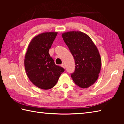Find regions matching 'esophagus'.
I'll use <instances>...</instances> for the list:
<instances>
[{"instance_id":"1","label":"esophagus","mask_w":124,"mask_h":124,"mask_svg":"<svg viewBox=\"0 0 124 124\" xmlns=\"http://www.w3.org/2000/svg\"><path fill=\"white\" fill-rule=\"evenodd\" d=\"M61 66L63 67V68H66V66H65V65H64V64H62V65H61Z\"/></svg>"}]
</instances>
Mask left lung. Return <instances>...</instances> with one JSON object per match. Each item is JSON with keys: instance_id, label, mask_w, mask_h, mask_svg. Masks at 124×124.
<instances>
[{"instance_id": "8db88e82", "label": "left lung", "mask_w": 124, "mask_h": 124, "mask_svg": "<svg viewBox=\"0 0 124 124\" xmlns=\"http://www.w3.org/2000/svg\"><path fill=\"white\" fill-rule=\"evenodd\" d=\"M62 36L74 57L75 70L71 77L75 84L86 89L95 83L101 68V58L89 35L80 31L63 33Z\"/></svg>"}]
</instances>
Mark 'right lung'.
Listing matches in <instances>:
<instances>
[{
	"label": "right lung",
	"mask_w": 124,
	"mask_h": 124,
	"mask_svg": "<svg viewBox=\"0 0 124 124\" xmlns=\"http://www.w3.org/2000/svg\"><path fill=\"white\" fill-rule=\"evenodd\" d=\"M56 32H45L33 38L29 43L24 61L27 77L33 84L40 89L48 90L57 83L64 71L57 66L49 53Z\"/></svg>",
	"instance_id": "right-lung-1"
}]
</instances>
